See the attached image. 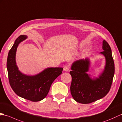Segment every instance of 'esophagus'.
Wrapping results in <instances>:
<instances>
[{
    "label": "esophagus",
    "instance_id": "obj_1",
    "mask_svg": "<svg viewBox=\"0 0 122 122\" xmlns=\"http://www.w3.org/2000/svg\"><path fill=\"white\" fill-rule=\"evenodd\" d=\"M69 70V66L67 65H65L64 67V70L65 71H68Z\"/></svg>",
    "mask_w": 122,
    "mask_h": 122
}]
</instances>
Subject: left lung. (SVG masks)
I'll list each match as a JSON object with an SVG mask.
<instances>
[{
  "mask_svg": "<svg viewBox=\"0 0 122 122\" xmlns=\"http://www.w3.org/2000/svg\"><path fill=\"white\" fill-rule=\"evenodd\" d=\"M102 49L103 51L100 54L104 56L105 65L98 77L92 78L87 73L90 66L89 58L76 61L71 65L70 92L75 101L80 103L88 104L101 99L110 90L114 75V63L111 48L105 40L102 42Z\"/></svg>",
  "mask_w": 122,
  "mask_h": 122,
  "instance_id": "obj_1",
  "label": "left lung"
}]
</instances>
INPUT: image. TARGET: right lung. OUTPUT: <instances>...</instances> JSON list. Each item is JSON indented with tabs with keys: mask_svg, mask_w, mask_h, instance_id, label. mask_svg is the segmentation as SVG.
Wrapping results in <instances>:
<instances>
[{
	"mask_svg": "<svg viewBox=\"0 0 122 122\" xmlns=\"http://www.w3.org/2000/svg\"><path fill=\"white\" fill-rule=\"evenodd\" d=\"M27 38L26 35L19 36L9 51L7 61L8 78L11 87L18 96L37 102L46 97L52 83L61 74L63 68L48 67L36 75H27L21 72L16 63V52L20 43Z\"/></svg>",
	"mask_w": 122,
	"mask_h": 122,
	"instance_id": "right-lung-1",
	"label": "right lung"
}]
</instances>
